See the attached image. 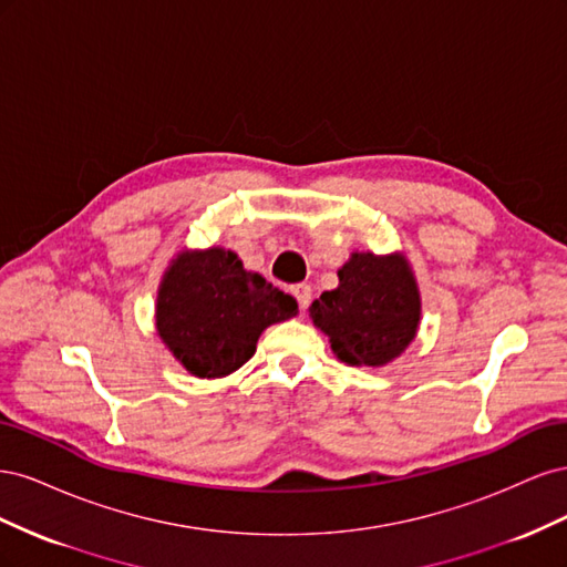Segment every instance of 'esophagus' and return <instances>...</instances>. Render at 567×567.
Wrapping results in <instances>:
<instances>
[{
  "mask_svg": "<svg viewBox=\"0 0 567 567\" xmlns=\"http://www.w3.org/2000/svg\"><path fill=\"white\" fill-rule=\"evenodd\" d=\"M290 293H293V298L298 300L302 312L307 310V307H310V302H312V288L310 286H307V284H296V286H290Z\"/></svg>",
  "mask_w": 567,
  "mask_h": 567,
  "instance_id": "obj_1",
  "label": "esophagus"
}]
</instances>
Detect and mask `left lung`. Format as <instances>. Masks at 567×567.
<instances>
[{
	"instance_id": "obj_1",
	"label": "left lung",
	"mask_w": 567,
	"mask_h": 567,
	"mask_svg": "<svg viewBox=\"0 0 567 567\" xmlns=\"http://www.w3.org/2000/svg\"><path fill=\"white\" fill-rule=\"evenodd\" d=\"M338 288L323 290L310 312L331 338L338 359L352 367H383L416 336L419 288L402 255L352 252L338 269Z\"/></svg>"
}]
</instances>
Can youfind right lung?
Here are the masks:
<instances>
[{"instance_id": "add662e5", "label": "right lung", "mask_w": 567, "mask_h": 567, "mask_svg": "<svg viewBox=\"0 0 567 567\" xmlns=\"http://www.w3.org/2000/svg\"><path fill=\"white\" fill-rule=\"evenodd\" d=\"M298 315L293 296L244 269L236 252H182L158 293V333L198 379H219L244 367L269 323Z\"/></svg>"}]
</instances>
